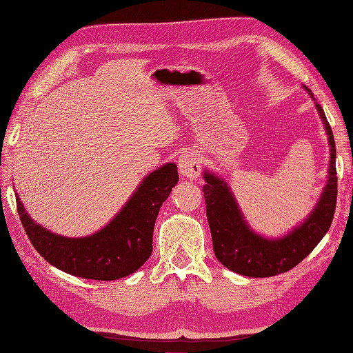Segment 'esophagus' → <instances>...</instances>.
<instances>
[{
    "mask_svg": "<svg viewBox=\"0 0 353 353\" xmlns=\"http://www.w3.org/2000/svg\"><path fill=\"white\" fill-rule=\"evenodd\" d=\"M179 171L186 179H196L200 176V170H202V161L194 153V151H186L181 157H179Z\"/></svg>",
    "mask_w": 353,
    "mask_h": 353,
    "instance_id": "esophagus-1",
    "label": "esophagus"
}]
</instances>
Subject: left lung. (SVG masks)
<instances>
[{
    "mask_svg": "<svg viewBox=\"0 0 353 353\" xmlns=\"http://www.w3.org/2000/svg\"><path fill=\"white\" fill-rule=\"evenodd\" d=\"M310 93V92H309ZM312 96V93H310ZM315 107L327 131L330 145L329 181L319 205L305 223L295 228L288 236L269 240L250 230L232 197L230 186L211 172H205L203 194L206 203L212 248L217 260L246 277H272L289 271L314 251L332 223L336 206V167L335 141L329 122L320 103Z\"/></svg>",
    "mask_w": 353,
    "mask_h": 353,
    "instance_id": "obj_1",
    "label": "left lung"
}]
</instances>
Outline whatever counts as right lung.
I'll use <instances>...</instances> for the list:
<instances>
[{
    "mask_svg": "<svg viewBox=\"0 0 353 353\" xmlns=\"http://www.w3.org/2000/svg\"><path fill=\"white\" fill-rule=\"evenodd\" d=\"M177 181L176 163L153 171L112 222L82 239L61 237L34 223L18 196L17 208L27 237L48 263L76 277L117 280L137 271L153 252L159 210Z\"/></svg>",
    "mask_w": 353,
    "mask_h": 353,
    "instance_id": "add662e5",
    "label": "right lung"
}]
</instances>
